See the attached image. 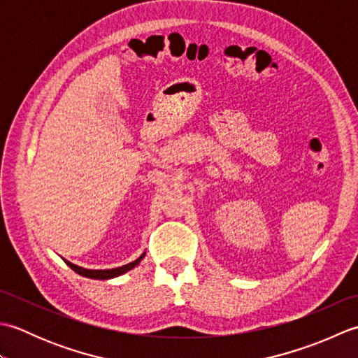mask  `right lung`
<instances>
[{"label": "right lung", "mask_w": 358, "mask_h": 358, "mask_svg": "<svg viewBox=\"0 0 358 358\" xmlns=\"http://www.w3.org/2000/svg\"><path fill=\"white\" fill-rule=\"evenodd\" d=\"M144 255H146V252H144L143 255H140L138 258H136L135 262L127 263V264H124V266H121V268H115V269H103V271H101V269H98V271H95V269H85V268H80V266H77V264H72L71 262H66V263H67V266H69V268H71L72 271L80 273V275H83V277L95 278V280H109V278L118 277V275H121V273H124V272H127V271L134 269L135 266L143 260Z\"/></svg>", "instance_id": "obj_1"}]
</instances>
